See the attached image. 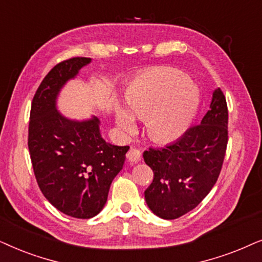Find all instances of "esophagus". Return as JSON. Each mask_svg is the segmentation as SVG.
<instances>
[{
	"instance_id": "obj_1",
	"label": "esophagus",
	"mask_w": 262,
	"mask_h": 262,
	"mask_svg": "<svg viewBox=\"0 0 262 262\" xmlns=\"http://www.w3.org/2000/svg\"><path fill=\"white\" fill-rule=\"evenodd\" d=\"M127 159L130 163H138L141 160V152L137 148L132 147L127 153Z\"/></svg>"
}]
</instances>
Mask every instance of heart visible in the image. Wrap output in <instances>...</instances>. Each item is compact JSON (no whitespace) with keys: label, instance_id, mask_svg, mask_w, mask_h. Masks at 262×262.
Here are the masks:
<instances>
[{"label":"heart","instance_id":"b5f03b06","mask_svg":"<svg viewBox=\"0 0 262 262\" xmlns=\"http://www.w3.org/2000/svg\"><path fill=\"white\" fill-rule=\"evenodd\" d=\"M128 110L117 106L118 127L132 134L137 128L134 117L146 120L149 138L173 141L188 130L196 115L200 96L187 74L175 68H160L146 76L140 85L125 95Z\"/></svg>","mask_w":262,"mask_h":262}]
</instances>
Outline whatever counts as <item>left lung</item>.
Wrapping results in <instances>:
<instances>
[{
	"label": "left lung",
	"mask_w": 262,
	"mask_h": 262,
	"mask_svg": "<svg viewBox=\"0 0 262 262\" xmlns=\"http://www.w3.org/2000/svg\"><path fill=\"white\" fill-rule=\"evenodd\" d=\"M228 145V105L222 90L213 91L201 123L164 148H149L144 160L153 170L145 190L149 210L162 219L188 213L217 182Z\"/></svg>",
	"instance_id": "8db88e82"
}]
</instances>
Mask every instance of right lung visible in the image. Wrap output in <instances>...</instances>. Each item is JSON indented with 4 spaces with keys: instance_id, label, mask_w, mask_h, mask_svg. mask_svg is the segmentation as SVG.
I'll use <instances>...</instances> for the list:
<instances>
[{
    "instance_id": "1",
    "label": "right lung",
    "mask_w": 262,
    "mask_h": 262,
    "mask_svg": "<svg viewBox=\"0 0 262 262\" xmlns=\"http://www.w3.org/2000/svg\"><path fill=\"white\" fill-rule=\"evenodd\" d=\"M91 62L74 57L48 73L33 97L29 125L31 162L41 193L62 213L81 219L103 210L129 149L104 140L96 116L72 120L57 109L62 89Z\"/></svg>"
}]
</instances>
